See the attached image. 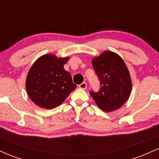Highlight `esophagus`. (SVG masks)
<instances>
[{"label":"esophagus","mask_w":159,"mask_h":159,"mask_svg":"<svg viewBox=\"0 0 159 159\" xmlns=\"http://www.w3.org/2000/svg\"><path fill=\"white\" fill-rule=\"evenodd\" d=\"M78 87L81 89H84H84L87 88V83H86V82H82L81 84L78 85Z\"/></svg>","instance_id":"obj_1"}]
</instances>
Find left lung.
I'll use <instances>...</instances> for the list:
<instances>
[{
	"instance_id": "obj_1",
	"label": "left lung",
	"mask_w": 159,
	"mask_h": 159,
	"mask_svg": "<svg viewBox=\"0 0 159 159\" xmlns=\"http://www.w3.org/2000/svg\"><path fill=\"white\" fill-rule=\"evenodd\" d=\"M92 65L100 80V89L90 94L102 111L116 110L126 102L132 90L126 66L119 55L108 51L93 59Z\"/></svg>"
}]
</instances>
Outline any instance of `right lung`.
Listing matches in <instances>:
<instances>
[{
	"label": "right lung",
	"instance_id": "add662e5",
	"mask_svg": "<svg viewBox=\"0 0 159 159\" xmlns=\"http://www.w3.org/2000/svg\"><path fill=\"white\" fill-rule=\"evenodd\" d=\"M68 57L46 54L39 58L29 71L26 89L38 106L52 109L59 106L76 88L70 73L63 69Z\"/></svg>",
	"mask_w": 159,
	"mask_h": 159
}]
</instances>
